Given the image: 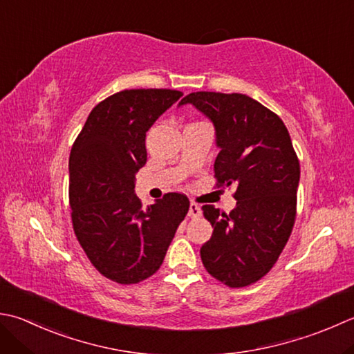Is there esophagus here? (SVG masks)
I'll return each instance as SVG.
<instances>
[{
  "mask_svg": "<svg viewBox=\"0 0 354 354\" xmlns=\"http://www.w3.org/2000/svg\"><path fill=\"white\" fill-rule=\"evenodd\" d=\"M201 213H203V210H201V207L195 203H192L190 207H189V216L190 218H199Z\"/></svg>",
  "mask_w": 354,
  "mask_h": 354,
  "instance_id": "esophagus-1",
  "label": "esophagus"
}]
</instances>
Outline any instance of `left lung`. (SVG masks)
Masks as SVG:
<instances>
[{
    "label": "left lung",
    "mask_w": 354,
    "mask_h": 354,
    "mask_svg": "<svg viewBox=\"0 0 354 354\" xmlns=\"http://www.w3.org/2000/svg\"><path fill=\"white\" fill-rule=\"evenodd\" d=\"M184 104L214 126L216 185L236 189V207L228 214L203 205L213 234L201 247V259L214 279L247 287L272 270L293 230L299 159L281 118L250 96L195 92Z\"/></svg>",
    "instance_id": "left-lung-1"
}]
</instances>
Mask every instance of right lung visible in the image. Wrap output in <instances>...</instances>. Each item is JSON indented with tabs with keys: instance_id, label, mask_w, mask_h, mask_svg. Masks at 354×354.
<instances>
[{
	"instance_id": "1",
	"label": "right lung",
	"mask_w": 354,
	"mask_h": 354,
	"mask_svg": "<svg viewBox=\"0 0 354 354\" xmlns=\"http://www.w3.org/2000/svg\"><path fill=\"white\" fill-rule=\"evenodd\" d=\"M183 92L122 90L90 112L68 158L72 224L98 272L118 283H138L158 272L189 212V198L167 193L144 209L136 171L147 161L145 133Z\"/></svg>"
}]
</instances>
